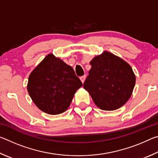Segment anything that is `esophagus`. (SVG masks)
<instances>
[{
	"instance_id": "obj_1",
	"label": "esophagus",
	"mask_w": 158,
	"mask_h": 158,
	"mask_svg": "<svg viewBox=\"0 0 158 158\" xmlns=\"http://www.w3.org/2000/svg\"><path fill=\"white\" fill-rule=\"evenodd\" d=\"M85 77H86V76H85V75H84V76H82V77H80V79H81V81L82 83L84 82L85 79Z\"/></svg>"
}]
</instances>
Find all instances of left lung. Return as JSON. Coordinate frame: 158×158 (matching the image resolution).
<instances>
[{"label": "left lung", "instance_id": "left-lung-1", "mask_svg": "<svg viewBox=\"0 0 158 158\" xmlns=\"http://www.w3.org/2000/svg\"><path fill=\"white\" fill-rule=\"evenodd\" d=\"M91 69L84 83L93 100L102 110H115L129 100L136 78L129 64L105 52L90 62Z\"/></svg>", "mask_w": 158, "mask_h": 158}]
</instances>
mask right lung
<instances>
[{
  "instance_id": "right-lung-1",
  "label": "right lung",
  "mask_w": 158,
  "mask_h": 158,
  "mask_svg": "<svg viewBox=\"0 0 158 158\" xmlns=\"http://www.w3.org/2000/svg\"><path fill=\"white\" fill-rule=\"evenodd\" d=\"M81 86V80L71 66L49 54L31 73L27 89L40 110L56 115L66 111Z\"/></svg>"
}]
</instances>
